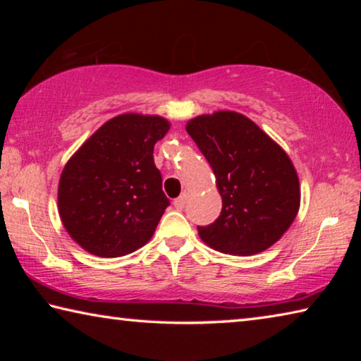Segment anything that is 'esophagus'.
Wrapping results in <instances>:
<instances>
[{"instance_id":"esophagus-1","label":"esophagus","mask_w":361,"mask_h":361,"mask_svg":"<svg viewBox=\"0 0 361 361\" xmlns=\"http://www.w3.org/2000/svg\"><path fill=\"white\" fill-rule=\"evenodd\" d=\"M186 202H188V194H181L178 199L173 200V205H175L176 210H183V209H185Z\"/></svg>"}]
</instances>
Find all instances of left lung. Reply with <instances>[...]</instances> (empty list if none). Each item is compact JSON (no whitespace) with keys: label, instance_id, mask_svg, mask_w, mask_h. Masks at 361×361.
I'll return each mask as SVG.
<instances>
[{"label":"left lung","instance_id":"1","mask_svg":"<svg viewBox=\"0 0 361 361\" xmlns=\"http://www.w3.org/2000/svg\"><path fill=\"white\" fill-rule=\"evenodd\" d=\"M186 132L209 161L223 199L216 221L197 228L200 239L237 256L272 247L295 221L301 202L288 154L235 111L197 116L188 122Z\"/></svg>","mask_w":361,"mask_h":361}]
</instances>
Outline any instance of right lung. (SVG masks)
I'll use <instances>...</instances> for the list:
<instances>
[{
  "mask_svg": "<svg viewBox=\"0 0 361 361\" xmlns=\"http://www.w3.org/2000/svg\"><path fill=\"white\" fill-rule=\"evenodd\" d=\"M169 129L161 116L119 114L66 162L59 181V215L85 252L118 258L154 234L170 200L152 152Z\"/></svg>",
  "mask_w": 361,
  "mask_h": 361,
  "instance_id": "add662e5",
  "label": "right lung"
}]
</instances>
